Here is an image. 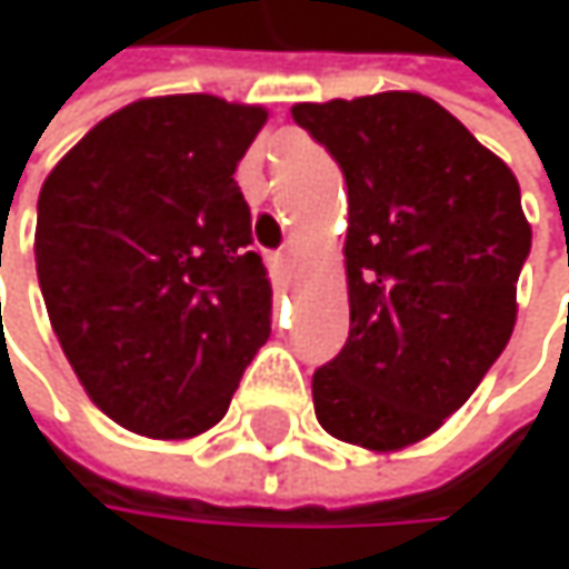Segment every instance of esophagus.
Returning a JSON list of instances; mask_svg holds the SVG:
<instances>
[{
  "mask_svg": "<svg viewBox=\"0 0 569 569\" xmlns=\"http://www.w3.org/2000/svg\"><path fill=\"white\" fill-rule=\"evenodd\" d=\"M273 270L280 273V280H283V283L292 280V260H289V253H277V257H273Z\"/></svg>",
  "mask_w": 569,
  "mask_h": 569,
  "instance_id": "obj_1",
  "label": "esophagus"
}]
</instances>
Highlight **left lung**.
<instances>
[{"mask_svg":"<svg viewBox=\"0 0 569 569\" xmlns=\"http://www.w3.org/2000/svg\"><path fill=\"white\" fill-rule=\"evenodd\" d=\"M349 187V339L316 369L319 425L366 451L435 435L517 322L530 253L513 171L418 91L292 104Z\"/></svg>","mask_w":569,"mask_h":569,"instance_id":"1","label":"left lung"}]
</instances>
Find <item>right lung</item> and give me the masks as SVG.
I'll return each instance as SVG.
<instances>
[{
	"mask_svg": "<svg viewBox=\"0 0 569 569\" xmlns=\"http://www.w3.org/2000/svg\"><path fill=\"white\" fill-rule=\"evenodd\" d=\"M263 104L138 98L42 183L36 270L64 359L121 428L187 441L270 339L273 289L233 180Z\"/></svg>",
	"mask_w": 569,
	"mask_h": 569,
	"instance_id": "right-lung-1",
	"label": "right lung"
}]
</instances>
